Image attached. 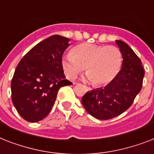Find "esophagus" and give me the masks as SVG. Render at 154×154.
Here are the masks:
<instances>
[{"label":"esophagus","instance_id":"esophagus-1","mask_svg":"<svg viewBox=\"0 0 154 154\" xmlns=\"http://www.w3.org/2000/svg\"><path fill=\"white\" fill-rule=\"evenodd\" d=\"M87 88V90H88V91H90V90H92V88H89V87H86Z\"/></svg>","mask_w":154,"mask_h":154}]
</instances>
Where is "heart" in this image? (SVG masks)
Masks as SVG:
<instances>
[{"label":"heart","instance_id":"obj_1","mask_svg":"<svg viewBox=\"0 0 154 154\" xmlns=\"http://www.w3.org/2000/svg\"><path fill=\"white\" fill-rule=\"evenodd\" d=\"M122 65V52L114 46L82 43L66 54L62 58V66L69 79L74 80L85 70V79L94 81L97 85L111 83L119 73Z\"/></svg>","mask_w":154,"mask_h":154}]
</instances>
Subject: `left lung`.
<instances>
[{"mask_svg": "<svg viewBox=\"0 0 154 154\" xmlns=\"http://www.w3.org/2000/svg\"><path fill=\"white\" fill-rule=\"evenodd\" d=\"M116 42L122 54L121 70L104 88L88 91L81 99L87 112L101 120L119 116L131 107L142 89L145 74L142 62L133 50L122 41Z\"/></svg>", "mask_w": 154, "mask_h": 154, "instance_id": "obj_1", "label": "left lung"}]
</instances>
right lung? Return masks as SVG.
Here are the masks:
<instances>
[{
  "instance_id": "1",
  "label": "right lung",
  "mask_w": 154,
  "mask_h": 154,
  "mask_svg": "<svg viewBox=\"0 0 154 154\" xmlns=\"http://www.w3.org/2000/svg\"><path fill=\"white\" fill-rule=\"evenodd\" d=\"M69 38L54 35L35 45L19 62L11 83L12 103L20 116L31 122L51 112L61 87L70 85L62 66Z\"/></svg>"
}]
</instances>
